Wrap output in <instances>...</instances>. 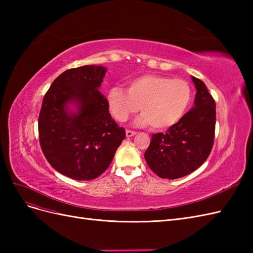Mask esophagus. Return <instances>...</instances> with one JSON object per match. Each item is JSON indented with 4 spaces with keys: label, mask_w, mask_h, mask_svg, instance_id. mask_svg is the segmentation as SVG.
<instances>
[{
    "label": "esophagus",
    "mask_w": 253,
    "mask_h": 253,
    "mask_svg": "<svg viewBox=\"0 0 253 253\" xmlns=\"http://www.w3.org/2000/svg\"><path fill=\"white\" fill-rule=\"evenodd\" d=\"M126 137H132V136H134L136 134V132L132 131V129H126Z\"/></svg>",
    "instance_id": "1"
}]
</instances>
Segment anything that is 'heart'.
Here are the masks:
<instances>
[{"label":"heart","mask_w":253,"mask_h":253,"mask_svg":"<svg viewBox=\"0 0 253 253\" xmlns=\"http://www.w3.org/2000/svg\"><path fill=\"white\" fill-rule=\"evenodd\" d=\"M127 91L114 86L108 91L106 100L113 117L125 122L131 115L141 111L138 124L152 128L170 127L187 112L192 88L183 79H172L163 75H142L127 82Z\"/></svg>","instance_id":"obj_1"}]
</instances>
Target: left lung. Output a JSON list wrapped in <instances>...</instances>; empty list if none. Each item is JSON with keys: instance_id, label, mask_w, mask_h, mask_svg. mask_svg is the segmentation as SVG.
Listing matches in <instances>:
<instances>
[{"instance_id": "8db88e82", "label": "left lung", "mask_w": 253, "mask_h": 253, "mask_svg": "<svg viewBox=\"0 0 253 253\" xmlns=\"http://www.w3.org/2000/svg\"><path fill=\"white\" fill-rule=\"evenodd\" d=\"M194 108L164 133L152 135L144 153L150 169L160 178L176 179L200 168L209 157L215 133V101L205 83L192 77Z\"/></svg>"}]
</instances>
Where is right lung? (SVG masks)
Wrapping results in <instances>:
<instances>
[{
  "instance_id": "1",
  "label": "right lung",
  "mask_w": 253,
  "mask_h": 253,
  "mask_svg": "<svg viewBox=\"0 0 253 253\" xmlns=\"http://www.w3.org/2000/svg\"><path fill=\"white\" fill-rule=\"evenodd\" d=\"M105 72L96 65L71 68L55 79L43 98L38 120L42 152L53 169L73 179L99 177L126 137L98 89ZM68 102L79 104L78 113L68 114Z\"/></svg>"
}]
</instances>
